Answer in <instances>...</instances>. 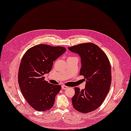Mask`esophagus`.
I'll list each match as a JSON object with an SVG mask.
<instances>
[{"mask_svg":"<svg viewBox=\"0 0 131 131\" xmlns=\"http://www.w3.org/2000/svg\"><path fill=\"white\" fill-rule=\"evenodd\" d=\"M61 88H62V89H66L68 88V87L65 86V85H62V86H61Z\"/></svg>","mask_w":131,"mask_h":131,"instance_id":"esophagus-1","label":"esophagus"}]
</instances>
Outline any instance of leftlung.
<instances>
[{
    "instance_id": "left-lung-1",
    "label": "left lung",
    "mask_w": 131,
    "mask_h": 131,
    "mask_svg": "<svg viewBox=\"0 0 131 131\" xmlns=\"http://www.w3.org/2000/svg\"><path fill=\"white\" fill-rule=\"evenodd\" d=\"M81 57L79 74L86 80V87L80 90L75 87L72 99L73 107L79 112L94 111L103 103L110 90L111 72L110 61L105 53L97 45L86 43L68 48Z\"/></svg>"
}]
</instances>
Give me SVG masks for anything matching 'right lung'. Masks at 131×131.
Here are the masks:
<instances>
[{"label": "right lung", "instance_id": "right-lung-1", "mask_svg": "<svg viewBox=\"0 0 131 131\" xmlns=\"http://www.w3.org/2000/svg\"><path fill=\"white\" fill-rule=\"evenodd\" d=\"M66 51L64 47L38 44L28 49L19 69L18 82L27 102L38 111L50 110L60 90V85L44 80V75L51 70L53 62Z\"/></svg>", "mask_w": 131, "mask_h": 131}]
</instances>
